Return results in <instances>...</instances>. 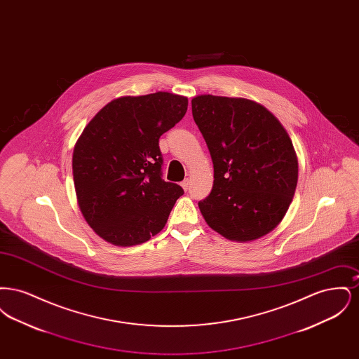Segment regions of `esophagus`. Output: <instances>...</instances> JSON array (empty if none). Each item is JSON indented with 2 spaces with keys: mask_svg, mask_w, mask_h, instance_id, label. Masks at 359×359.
Masks as SVG:
<instances>
[{
  "mask_svg": "<svg viewBox=\"0 0 359 359\" xmlns=\"http://www.w3.org/2000/svg\"><path fill=\"white\" fill-rule=\"evenodd\" d=\"M182 187L184 188V191H187L188 188H189V180L188 179L182 182Z\"/></svg>",
  "mask_w": 359,
  "mask_h": 359,
  "instance_id": "obj_1",
  "label": "esophagus"
}]
</instances>
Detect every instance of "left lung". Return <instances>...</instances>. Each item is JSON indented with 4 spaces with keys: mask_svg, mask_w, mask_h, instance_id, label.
Listing matches in <instances>:
<instances>
[{
    "mask_svg": "<svg viewBox=\"0 0 359 359\" xmlns=\"http://www.w3.org/2000/svg\"><path fill=\"white\" fill-rule=\"evenodd\" d=\"M192 116L214 164L198 205L207 224L231 241L259 238L281 222L297 184V157L280 121L245 98L198 95Z\"/></svg>",
    "mask_w": 359,
    "mask_h": 359,
    "instance_id": "1",
    "label": "left lung"
}]
</instances>
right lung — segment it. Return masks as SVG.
<instances>
[{
	"instance_id": "1",
	"label": "right lung",
	"mask_w": 359,
	"mask_h": 359,
	"mask_svg": "<svg viewBox=\"0 0 359 359\" xmlns=\"http://www.w3.org/2000/svg\"><path fill=\"white\" fill-rule=\"evenodd\" d=\"M187 106L186 97L164 91L121 97L78 138L72 154L78 205L104 241L133 246L165 226L184 191L163 179L158 138L184 117Z\"/></svg>"
}]
</instances>
